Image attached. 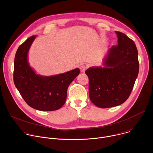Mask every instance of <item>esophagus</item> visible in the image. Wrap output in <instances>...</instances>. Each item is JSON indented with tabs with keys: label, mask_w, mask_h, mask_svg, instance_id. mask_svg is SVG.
<instances>
[{
	"label": "esophagus",
	"mask_w": 153,
	"mask_h": 153,
	"mask_svg": "<svg viewBox=\"0 0 153 153\" xmlns=\"http://www.w3.org/2000/svg\"><path fill=\"white\" fill-rule=\"evenodd\" d=\"M80 72L81 73H84L86 70V67L85 66V65H81V66L80 67Z\"/></svg>",
	"instance_id": "1"
}]
</instances>
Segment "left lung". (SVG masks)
<instances>
[{
    "label": "left lung",
    "instance_id": "obj_1",
    "mask_svg": "<svg viewBox=\"0 0 153 153\" xmlns=\"http://www.w3.org/2000/svg\"><path fill=\"white\" fill-rule=\"evenodd\" d=\"M117 45L108 51L103 67H90L85 71L89 79V96L97 107L111 108L124 103L131 93L137 77L138 51L133 40L115 31Z\"/></svg>",
    "mask_w": 153,
    "mask_h": 153
}]
</instances>
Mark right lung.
Returning <instances> with one entry per match:
<instances>
[{
  "label": "right lung",
  "mask_w": 153,
  "mask_h": 153,
  "mask_svg": "<svg viewBox=\"0 0 153 153\" xmlns=\"http://www.w3.org/2000/svg\"><path fill=\"white\" fill-rule=\"evenodd\" d=\"M36 36L27 39L18 48L14 63V82L26 103L36 110L55 111L65 103L70 84L79 74V68L43 76L36 74L28 60L29 50Z\"/></svg>",
  "instance_id": "1"
}]
</instances>
